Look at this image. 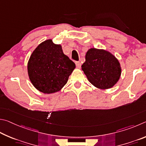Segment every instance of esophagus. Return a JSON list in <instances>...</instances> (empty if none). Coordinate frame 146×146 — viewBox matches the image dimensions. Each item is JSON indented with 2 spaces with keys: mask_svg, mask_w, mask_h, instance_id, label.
I'll return each instance as SVG.
<instances>
[{
  "mask_svg": "<svg viewBox=\"0 0 146 146\" xmlns=\"http://www.w3.org/2000/svg\"><path fill=\"white\" fill-rule=\"evenodd\" d=\"M76 66L78 68H80L81 66V63L80 62V61H76Z\"/></svg>",
  "mask_w": 146,
  "mask_h": 146,
  "instance_id": "34e87169",
  "label": "esophagus"
}]
</instances>
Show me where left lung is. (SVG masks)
<instances>
[{
    "label": "left lung",
    "instance_id": "8db88e82",
    "mask_svg": "<svg viewBox=\"0 0 146 146\" xmlns=\"http://www.w3.org/2000/svg\"><path fill=\"white\" fill-rule=\"evenodd\" d=\"M82 70L91 84L99 89H109L115 85L121 74L119 60L111 52L91 48L86 53Z\"/></svg>",
    "mask_w": 146,
    "mask_h": 146
}]
</instances>
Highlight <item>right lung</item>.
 Instances as JSON below:
<instances>
[{"label": "right lung", "instance_id": "right-lung-1", "mask_svg": "<svg viewBox=\"0 0 146 146\" xmlns=\"http://www.w3.org/2000/svg\"><path fill=\"white\" fill-rule=\"evenodd\" d=\"M75 68V63L64 54L61 45L55 44L50 39L38 45L27 63L31 82L44 94L60 91Z\"/></svg>", "mask_w": 146, "mask_h": 146}]
</instances>
